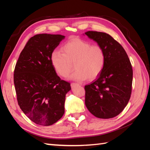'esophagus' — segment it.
Returning <instances> with one entry per match:
<instances>
[{"label":"esophagus","instance_id":"esophagus-1","mask_svg":"<svg viewBox=\"0 0 150 150\" xmlns=\"http://www.w3.org/2000/svg\"><path fill=\"white\" fill-rule=\"evenodd\" d=\"M76 85H79V84H78V83H76V82H73V83H71V87H74V86H75Z\"/></svg>","mask_w":150,"mask_h":150}]
</instances>
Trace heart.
<instances>
[{
    "mask_svg": "<svg viewBox=\"0 0 150 150\" xmlns=\"http://www.w3.org/2000/svg\"><path fill=\"white\" fill-rule=\"evenodd\" d=\"M62 52L54 50L51 54V62L56 72L66 77L71 71L75 80L83 81L96 79L103 71L106 61V53L98 44L92 45L88 41L72 38L62 46Z\"/></svg>",
    "mask_w": 150,
    "mask_h": 150,
    "instance_id": "obj_1",
    "label": "heart"
}]
</instances>
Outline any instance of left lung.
<instances>
[{
	"label": "left lung",
	"instance_id": "left-lung-1",
	"mask_svg": "<svg viewBox=\"0 0 150 150\" xmlns=\"http://www.w3.org/2000/svg\"><path fill=\"white\" fill-rule=\"evenodd\" d=\"M85 34L103 47L106 56L104 68L96 81L85 86V104L100 119L120 114L131 97L133 69L123 47L109 34L89 31Z\"/></svg>",
	"mask_w": 150,
	"mask_h": 150
}]
</instances>
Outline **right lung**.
I'll return each instance as SVG.
<instances>
[{
	"label": "right lung",
	"mask_w": 150,
	"mask_h": 150,
	"mask_svg": "<svg viewBox=\"0 0 150 150\" xmlns=\"http://www.w3.org/2000/svg\"><path fill=\"white\" fill-rule=\"evenodd\" d=\"M61 35L38 34L29 39L14 70V84L21 109L33 122L50 126L64 113L68 82L57 75L51 54L64 39Z\"/></svg>",
	"instance_id": "obj_1"
}]
</instances>
